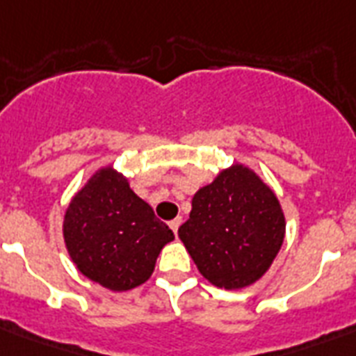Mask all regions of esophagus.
<instances>
[{
	"label": "esophagus",
	"mask_w": 356,
	"mask_h": 356,
	"mask_svg": "<svg viewBox=\"0 0 356 356\" xmlns=\"http://www.w3.org/2000/svg\"><path fill=\"white\" fill-rule=\"evenodd\" d=\"M168 225H170V229H172L173 233L177 234V229H179V225H181V218H175V220H172V222L168 223Z\"/></svg>",
	"instance_id": "obj_1"
}]
</instances>
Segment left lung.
I'll return each mask as SVG.
<instances>
[{"mask_svg": "<svg viewBox=\"0 0 356 356\" xmlns=\"http://www.w3.org/2000/svg\"><path fill=\"white\" fill-rule=\"evenodd\" d=\"M286 233L275 192L234 162L192 197L179 238L207 281L225 290L257 282L273 264Z\"/></svg>", "mask_w": 356, "mask_h": 356, "instance_id": "obj_1", "label": "left lung"}]
</instances>
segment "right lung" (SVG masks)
<instances>
[{"label": "right lung", "instance_id": "1", "mask_svg": "<svg viewBox=\"0 0 356 356\" xmlns=\"http://www.w3.org/2000/svg\"><path fill=\"white\" fill-rule=\"evenodd\" d=\"M63 236L72 262L113 292L144 284L173 233L113 164L92 173L64 212Z\"/></svg>", "mask_w": 356, "mask_h": 356}]
</instances>
